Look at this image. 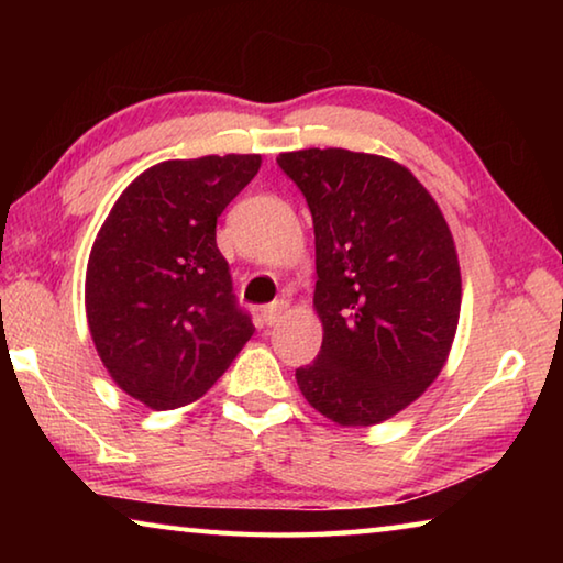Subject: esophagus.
I'll list each match as a JSON object with an SVG mask.
<instances>
[{"mask_svg":"<svg viewBox=\"0 0 563 563\" xmlns=\"http://www.w3.org/2000/svg\"><path fill=\"white\" fill-rule=\"evenodd\" d=\"M285 312H288V302L285 300H275L271 305H265L261 310L263 325H275V322H280L285 318Z\"/></svg>","mask_w":563,"mask_h":563,"instance_id":"1","label":"esophagus"}]
</instances>
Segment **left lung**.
Wrapping results in <instances>:
<instances>
[{"instance_id": "left-lung-1", "label": "left lung", "mask_w": 563, "mask_h": 563, "mask_svg": "<svg viewBox=\"0 0 563 563\" xmlns=\"http://www.w3.org/2000/svg\"><path fill=\"white\" fill-rule=\"evenodd\" d=\"M316 225L322 347L295 373L305 399L342 427L402 412L450 357L462 273L444 216L393 158L347 148L278 156Z\"/></svg>"}]
</instances>
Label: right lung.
<instances>
[{
	"instance_id": "obj_1",
	"label": "right lung",
	"mask_w": 563,
	"mask_h": 563,
	"mask_svg": "<svg viewBox=\"0 0 563 563\" xmlns=\"http://www.w3.org/2000/svg\"><path fill=\"white\" fill-rule=\"evenodd\" d=\"M263 158H170L123 188L91 245L89 332L123 393L151 409L196 402L255 332L238 310L216 221Z\"/></svg>"
}]
</instances>
